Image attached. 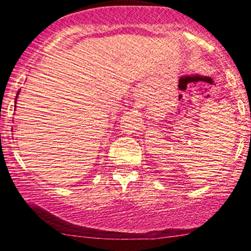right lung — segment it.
Wrapping results in <instances>:
<instances>
[{"label": "right lung", "mask_w": 251, "mask_h": 251, "mask_svg": "<svg viewBox=\"0 0 251 251\" xmlns=\"http://www.w3.org/2000/svg\"><path fill=\"white\" fill-rule=\"evenodd\" d=\"M17 94H19V92H17ZM16 98H17V97H16Z\"/></svg>", "instance_id": "obj_1"}]
</instances>
